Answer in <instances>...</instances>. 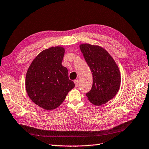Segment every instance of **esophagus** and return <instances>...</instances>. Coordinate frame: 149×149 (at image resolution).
Returning a JSON list of instances; mask_svg holds the SVG:
<instances>
[{
	"instance_id": "esophagus-1",
	"label": "esophagus",
	"mask_w": 149,
	"mask_h": 149,
	"mask_svg": "<svg viewBox=\"0 0 149 149\" xmlns=\"http://www.w3.org/2000/svg\"><path fill=\"white\" fill-rule=\"evenodd\" d=\"M74 84H75V87H77L79 85V80H74Z\"/></svg>"
}]
</instances>
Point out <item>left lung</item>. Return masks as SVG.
<instances>
[{"mask_svg": "<svg viewBox=\"0 0 149 149\" xmlns=\"http://www.w3.org/2000/svg\"><path fill=\"white\" fill-rule=\"evenodd\" d=\"M80 48L93 75L91 90L86 95L91 103L101 106L118 93L121 84L120 70L112 57L101 47L83 43Z\"/></svg>", "mask_w": 149, "mask_h": 149, "instance_id": "left-lung-1", "label": "left lung"}]
</instances>
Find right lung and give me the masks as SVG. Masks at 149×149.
<instances>
[{
    "mask_svg": "<svg viewBox=\"0 0 149 149\" xmlns=\"http://www.w3.org/2000/svg\"><path fill=\"white\" fill-rule=\"evenodd\" d=\"M63 47H52L41 52L27 69L25 85L31 100L40 107L51 111L63 103L74 88L67 68L62 65Z\"/></svg>",
    "mask_w": 149,
    "mask_h": 149,
    "instance_id": "obj_1",
    "label": "right lung"
}]
</instances>
